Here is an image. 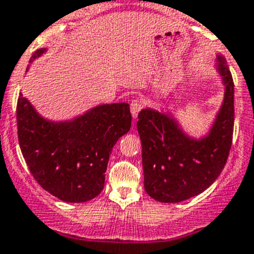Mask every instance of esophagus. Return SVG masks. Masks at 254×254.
<instances>
[{
    "label": "esophagus",
    "instance_id": "esophagus-1",
    "mask_svg": "<svg viewBox=\"0 0 254 254\" xmlns=\"http://www.w3.org/2000/svg\"><path fill=\"white\" fill-rule=\"evenodd\" d=\"M143 108H144L143 101L139 100V99H135V100H132L131 104H130V110H131L132 118H136V116H138V114L140 113L141 109Z\"/></svg>",
    "mask_w": 254,
    "mask_h": 254
}]
</instances>
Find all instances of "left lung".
Wrapping results in <instances>:
<instances>
[{"label":"left lung","mask_w":254,"mask_h":254,"mask_svg":"<svg viewBox=\"0 0 254 254\" xmlns=\"http://www.w3.org/2000/svg\"><path fill=\"white\" fill-rule=\"evenodd\" d=\"M224 99L212 127L189 136L170 113L143 109L138 115L144 188L158 202L179 203L212 186L228 159L234 125V84L226 59L217 56Z\"/></svg>","instance_id":"8db88e82"}]
</instances>
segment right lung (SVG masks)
<instances>
[{
	"label": "right lung",
	"mask_w": 254,
	"mask_h": 254,
	"mask_svg": "<svg viewBox=\"0 0 254 254\" xmlns=\"http://www.w3.org/2000/svg\"><path fill=\"white\" fill-rule=\"evenodd\" d=\"M46 51L39 49L30 63ZM131 127L129 104H104L66 122L42 118L22 94L17 100V134L25 162L37 183L67 203L101 193L113 146Z\"/></svg>",
	"instance_id": "add662e5"
}]
</instances>
